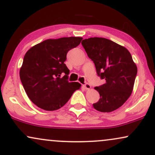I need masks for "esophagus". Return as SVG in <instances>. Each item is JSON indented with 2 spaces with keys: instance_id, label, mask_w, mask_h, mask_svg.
<instances>
[{
  "instance_id": "esophagus-1",
  "label": "esophagus",
  "mask_w": 155,
  "mask_h": 155,
  "mask_svg": "<svg viewBox=\"0 0 155 155\" xmlns=\"http://www.w3.org/2000/svg\"><path fill=\"white\" fill-rule=\"evenodd\" d=\"M83 86H84V87L86 89V90H89V89L91 88V86H90V84L89 83H85Z\"/></svg>"
}]
</instances>
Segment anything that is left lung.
Here are the masks:
<instances>
[{
  "label": "left lung",
  "instance_id": "1",
  "mask_svg": "<svg viewBox=\"0 0 155 155\" xmlns=\"http://www.w3.org/2000/svg\"><path fill=\"white\" fill-rule=\"evenodd\" d=\"M93 61L97 76L105 84L95 89L100 99L93 107L101 112H111L122 106L132 93L137 67L126 48L104 38H90L81 41Z\"/></svg>",
  "mask_w": 155,
  "mask_h": 155
}]
</instances>
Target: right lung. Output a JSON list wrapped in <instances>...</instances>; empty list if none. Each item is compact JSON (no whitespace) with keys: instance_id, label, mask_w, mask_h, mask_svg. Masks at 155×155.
<instances>
[{"instance_id":"obj_1","label":"right lung","mask_w":155,"mask_h":155,"mask_svg":"<svg viewBox=\"0 0 155 155\" xmlns=\"http://www.w3.org/2000/svg\"><path fill=\"white\" fill-rule=\"evenodd\" d=\"M81 37L48 39L26 52L19 71L21 82L32 102L46 111L65 105L81 84L69 82L64 62L67 53L81 43Z\"/></svg>"}]
</instances>
